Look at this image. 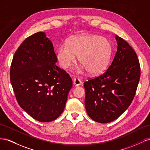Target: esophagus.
<instances>
[{
	"label": "esophagus",
	"mask_w": 150,
	"mask_h": 150,
	"mask_svg": "<svg viewBox=\"0 0 150 150\" xmlns=\"http://www.w3.org/2000/svg\"><path fill=\"white\" fill-rule=\"evenodd\" d=\"M74 84L75 86H79L80 85H81L82 84L81 80H80V79H79V78L75 77L74 80Z\"/></svg>",
	"instance_id": "1"
}]
</instances>
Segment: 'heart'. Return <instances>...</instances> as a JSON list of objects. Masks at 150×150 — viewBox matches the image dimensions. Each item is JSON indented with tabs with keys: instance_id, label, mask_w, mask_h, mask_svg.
Here are the masks:
<instances>
[{
	"instance_id": "1",
	"label": "heart",
	"mask_w": 150,
	"mask_h": 150,
	"mask_svg": "<svg viewBox=\"0 0 150 150\" xmlns=\"http://www.w3.org/2000/svg\"><path fill=\"white\" fill-rule=\"evenodd\" d=\"M113 47L111 42L99 35L82 34L67 39L57 48L56 57L59 66L67 68L76 61L81 63L80 71L87 70L92 75L104 71L110 61Z\"/></svg>"
}]
</instances>
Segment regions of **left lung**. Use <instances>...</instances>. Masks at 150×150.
<instances>
[{
    "label": "left lung",
    "mask_w": 150,
    "mask_h": 150,
    "mask_svg": "<svg viewBox=\"0 0 150 150\" xmlns=\"http://www.w3.org/2000/svg\"><path fill=\"white\" fill-rule=\"evenodd\" d=\"M117 50L106 71L84 82L88 115L99 123H109L128 108L136 94L141 75L136 52L122 38L115 35Z\"/></svg>",
    "instance_id": "8db88e82"
}]
</instances>
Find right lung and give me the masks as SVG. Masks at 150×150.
Listing matches in <instances>:
<instances>
[{"label": "right lung", "mask_w": 150, "mask_h": 150, "mask_svg": "<svg viewBox=\"0 0 150 150\" xmlns=\"http://www.w3.org/2000/svg\"><path fill=\"white\" fill-rule=\"evenodd\" d=\"M57 61L52 42L40 32L23 42L11 63L10 80L19 105L41 122L60 116L72 87L70 75Z\"/></svg>", "instance_id": "1"}]
</instances>
